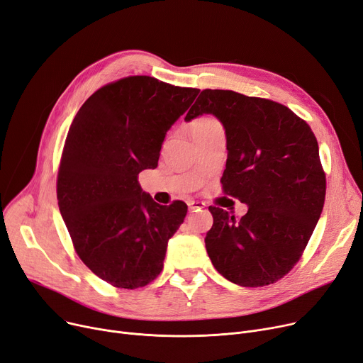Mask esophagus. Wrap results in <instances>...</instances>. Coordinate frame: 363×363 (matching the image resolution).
I'll return each mask as SVG.
<instances>
[{"label":"esophagus","mask_w":363,"mask_h":363,"mask_svg":"<svg viewBox=\"0 0 363 363\" xmlns=\"http://www.w3.org/2000/svg\"><path fill=\"white\" fill-rule=\"evenodd\" d=\"M189 211L191 213H195V211H199L202 208H205V203L203 202H199V201H189Z\"/></svg>","instance_id":"esophagus-1"}]
</instances>
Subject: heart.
I'll use <instances>...</instances> for the list:
<instances>
[{
  "mask_svg": "<svg viewBox=\"0 0 363 363\" xmlns=\"http://www.w3.org/2000/svg\"><path fill=\"white\" fill-rule=\"evenodd\" d=\"M213 124H217L216 119H211V118H203V119H198L194 123L192 128H202V127H208V125H213Z\"/></svg>",
  "mask_w": 363,
  "mask_h": 363,
  "instance_id": "1",
  "label": "heart"
}]
</instances>
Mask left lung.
Instances as JSON below:
<instances>
[{"label": "left lung", "mask_w": 363, "mask_h": 363, "mask_svg": "<svg viewBox=\"0 0 363 363\" xmlns=\"http://www.w3.org/2000/svg\"><path fill=\"white\" fill-rule=\"evenodd\" d=\"M211 113L226 131V195L248 205L239 220L210 206L205 248L217 272L240 286H264L294 267L320 217L326 180L306 121L267 99L203 90L184 121Z\"/></svg>", "instance_id": "obj_1"}]
</instances>
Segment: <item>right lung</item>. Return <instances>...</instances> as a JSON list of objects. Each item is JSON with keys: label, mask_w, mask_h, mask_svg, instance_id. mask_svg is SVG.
I'll list each match as a JSON object with an SVG mask.
<instances>
[{"label": "right lung", "mask_w": 363, "mask_h": 363, "mask_svg": "<svg viewBox=\"0 0 363 363\" xmlns=\"http://www.w3.org/2000/svg\"><path fill=\"white\" fill-rule=\"evenodd\" d=\"M198 89L137 75L99 89L69 128L57 174L59 210L77 254L100 279L135 289L161 273L187 205H160L139 184L157 168L171 125Z\"/></svg>", "instance_id": "1"}]
</instances>
